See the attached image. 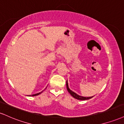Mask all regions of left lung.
Wrapping results in <instances>:
<instances>
[{"label":"left lung","instance_id":"left-lung-1","mask_svg":"<svg viewBox=\"0 0 124 124\" xmlns=\"http://www.w3.org/2000/svg\"><path fill=\"white\" fill-rule=\"evenodd\" d=\"M66 88H67V89H68V91L69 92L71 96L73 97L74 98H75V99H78V100H82V101H84V100L89 99H91V98H93V96H91V97H84V96H80V95H77V93H76L75 92H74L73 91H72L70 90V89H69V86H68V80H66Z\"/></svg>","mask_w":124,"mask_h":124}]
</instances>
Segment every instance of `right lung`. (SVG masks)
Wrapping results in <instances>:
<instances>
[{"instance_id":"add662e5","label":"right lung","mask_w":124,"mask_h":124,"mask_svg":"<svg viewBox=\"0 0 124 124\" xmlns=\"http://www.w3.org/2000/svg\"><path fill=\"white\" fill-rule=\"evenodd\" d=\"M43 91H41V92H39V93H36V94H33V95H29V96H37V95H39V94H40V93H41V92H43Z\"/></svg>"}]
</instances>
